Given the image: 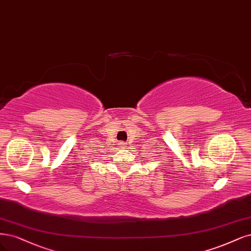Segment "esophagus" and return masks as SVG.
Returning a JSON list of instances; mask_svg holds the SVG:
<instances>
[{
	"label": "esophagus",
	"mask_w": 251,
	"mask_h": 251,
	"mask_svg": "<svg viewBox=\"0 0 251 251\" xmlns=\"http://www.w3.org/2000/svg\"><path fill=\"white\" fill-rule=\"evenodd\" d=\"M124 145H125V143H123V142H122V143H120V146H124Z\"/></svg>",
	"instance_id": "obj_1"
}]
</instances>
